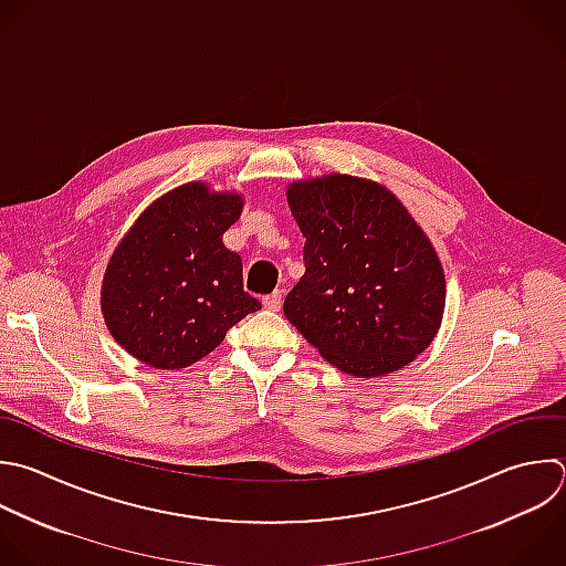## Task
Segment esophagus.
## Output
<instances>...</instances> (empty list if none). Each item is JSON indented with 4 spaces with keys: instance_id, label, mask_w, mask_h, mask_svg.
I'll use <instances>...</instances> for the list:
<instances>
[{
    "instance_id": "1",
    "label": "esophagus",
    "mask_w": 566,
    "mask_h": 566,
    "mask_svg": "<svg viewBox=\"0 0 566 566\" xmlns=\"http://www.w3.org/2000/svg\"><path fill=\"white\" fill-rule=\"evenodd\" d=\"M281 303H283V294H281L279 290L272 292V294H268V296L263 298V307L270 310V312H279V310H281Z\"/></svg>"
}]
</instances>
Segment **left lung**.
I'll return each instance as SVG.
<instances>
[{
    "mask_svg": "<svg viewBox=\"0 0 566 566\" xmlns=\"http://www.w3.org/2000/svg\"><path fill=\"white\" fill-rule=\"evenodd\" d=\"M287 203L305 237V274L283 312L307 343L356 378L424 352L442 321L444 274L407 208L349 175L292 184Z\"/></svg>",
    "mask_w": 566,
    "mask_h": 566,
    "instance_id": "left-lung-1",
    "label": "left lung"
}]
</instances>
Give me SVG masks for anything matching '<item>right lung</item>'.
<instances>
[{"label":"right lung","instance_id":"obj_1","mask_svg":"<svg viewBox=\"0 0 566 566\" xmlns=\"http://www.w3.org/2000/svg\"><path fill=\"white\" fill-rule=\"evenodd\" d=\"M241 195L201 181L157 199L111 256L102 312L113 338L137 360L181 369L208 356L261 303L243 290V263L223 245Z\"/></svg>","mask_w":566,"mask_h":566}]
</instances>
